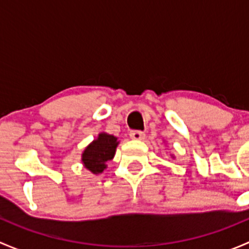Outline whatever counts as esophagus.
Instances as JSON below:
<instances>
[{
	"label": "esophagus",
	"instance_id": "1",
	"mask_svg": "<svg viewBox=\"0 0 249 249\" xmlns=\"http://www.w3.org/2000/svg\"><path fill=\"white\" fill-rule=\"evenodd\" d=\"M130 137H131L132 140H144L145 135L144 132L141 131V130H131V131H130Z\"/></svg>",
	"mask_w": 249,
	"mask_h": 249
}]
</instances>
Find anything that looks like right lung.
I'll return each mask as SVG.
<instances>
[{
  "mask_svg": "<svg viewBox=\"0 0 249 249\" xmlns=\"http://www.w3.org/2000/svg\"><path fill=\"white\" fill-rule=\"evenodd\" d=\"M117 145V137L105 132L100 134L83 153V164L92 173H101L106 169V162L114 157Z\"/></svg>",
  "mask_w": 249,
  "mask_h": 249,
  "instance_id": "obj_1",
  "label": "right lung"
}]
</instances>
